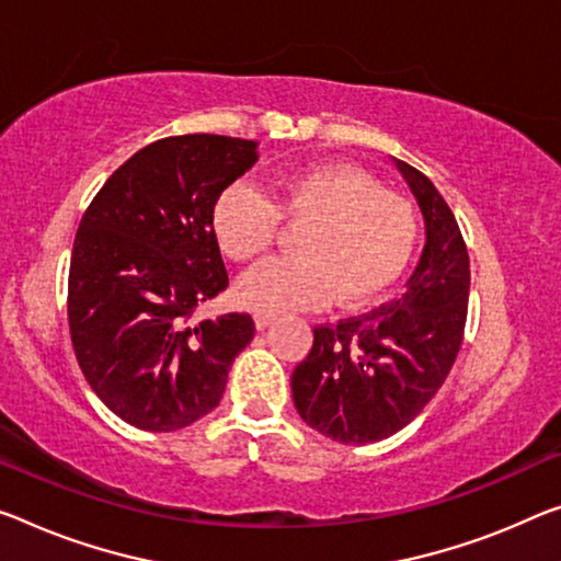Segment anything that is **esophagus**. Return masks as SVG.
Returning <instances> with one entry per match:
<instances>
[{"mask_svg":"<svg viewBox=\"0 0 561 561\" xmlns=\"http://www.w3.org/2000/svg\"><path fill=\"white\" fill-rule=\"evenodd\" d=\"M273 321H275V318L268 316V313H255V329L257 331H265Z\"/></svg>","mask_w":561,"mask_h":561,"instance_id":"esophagus-1","label":"esophagus"}]
</instances>
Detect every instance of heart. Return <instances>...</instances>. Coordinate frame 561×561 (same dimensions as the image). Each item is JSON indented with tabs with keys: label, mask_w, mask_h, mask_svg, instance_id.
<instances>
[{
	"label": "heart",
	"mask_w": 561,
	"mask_h": 561,
	"mask_svg": "<svg viewBox=\"0 0 561 561\" xmlns=\"http://www.w3.org/2000/svg\"><path fill=\"white\" fill-rule=\"evenodd\" d=\"M280 218L304 226L298 255L265 261L238 283L240 304L268 316L318 308L333 296L343 308L368 304L399 280L419 240L407 197L346 162L290 172L275 203L251 185H230L215 201L213 232L222 253L245 263L271 251Z\"/></svg>",
	"instance_id": "obj_1"
}]
</instances>
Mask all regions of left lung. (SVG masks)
Here are the masks:
<instances>
[{
  "instance_id": "left-lung-1",
  "label": "left lung",
  "mask_w": 561,
  "mask_h": 561,
  "mask_svg": "<svg viewBox=\"0 0 561 561\" xmlns=\"http://www.w3.org/2000/svg\"><path fill=\"white\" fill-rule=\"evenodd\" d=\"M396 168L416 197L426 245L407 293L364 316L316 325L313 348L290 376L310 428L341 444H374L409 426L449 376L463 341L469 253L449 205L407 162Z\"/></svg>"
}]
</instances>
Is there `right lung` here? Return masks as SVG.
I'll return each instance as SVG.
<instances>
[{"label": "right lung", "mask_w": 561, "mask_h": 561, "mask_svg": "<svg viewBox=\"0 0 561 561\" xmlns=\"http://www.w3.org/2000/svg\"><path fill=\"white\" fill-rule=\"evenodd\" d=\"M255 160L253 140L165 137L112 172L82 215L67 283L75 356L135 428L162 434L210 413L253 341L248 313L195 321V308L228 288L213 208Z\"/></svg>", "instance_id": "right-lung-1"}]
</instances>
